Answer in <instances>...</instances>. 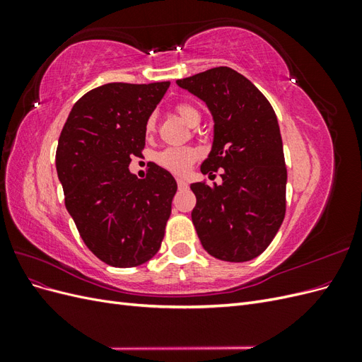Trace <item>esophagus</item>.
Returning a JSON list of instances; mask_svg holds the SVG:
<instances>
[{
    "mask_svg": "<svg viewBox=\"0 0 362 362\" xmlns=\"http://www.w3.org/2000/svg\"><path fill=\"white\" fill-rule=\"evenodd\" d=\"M177 182H178V189H180V190H185V189L189 187V184L185 182L184 180H181V178H178V180H177Z\"/></svg>",
    "mask_w": 362,
    "mask_h": 362,
    "instance_id": "esophagus-1",
    "label": "esophagus"
}]
</instances>
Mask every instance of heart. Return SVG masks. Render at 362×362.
I'll list each match as a JSON object with an SVG mask.
<instances>
[{"instance_id": "1", "label": "heart", "mask_w": 362, "mask_h": 362, "mask_svg": "<svg viewBox=\"0 0 362 362\" xmlns=\"http://www.w3.org/2000/svg\"><path fill=\"white\" fill-rule=\"evenodd\" d=\"M175 112L184 120L185 124L190 127L199 125L201 122V110L196 105L190 103H178L175 105ZM157 129V117L156 115H149L145 122V133L148 136H152ZM201 157V151L194 146H178V148H166L160 152H157L156 161L161 168L166 170L184 175L189 172V169L193 166V163Z\"/></svg>"}]
</instances>
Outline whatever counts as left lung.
<instances>
[{
	"instance_id": "obj_1",
	"label": "left lung",
	"mask_w": 362,
	"mask_h": 362,
	"mask_svg": "<svg viewBox=\"0 0 362 362\" xmlns=\"http://www.w3.org/2000/svg\"><path fill=\"white\" fill-rule=\"evenodd\" d=\"M177 84L201 98L214 119L213 149L201 172L211 177L222 169L221 185H190L196 233L214 258L254 259L272 243L286 216L287 168L275 110L246 76L226 66Z\"/></svg>"
}]
</instances>
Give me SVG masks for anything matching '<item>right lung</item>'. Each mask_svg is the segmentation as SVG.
<instances>
[{
  "mask_svg": "<svg viewBox=\"0 0 362 362\" xmlns=\"http://www.w3.org/2000/svg\"><path fill=\"white\" fill-rule=\"evenodd\" d=\"M169 84L96 87L75 103L59 137L64 205L86 246L108 266H140L161 246L177 181L157 164L145 180L128 166L141 156L145 122Z\"/></svg>",
  "mask_w": 362,
  "mask_h": 362,
  "instance_id": "1",
  "label": "right lung"
}]
</instances>
